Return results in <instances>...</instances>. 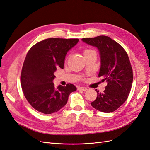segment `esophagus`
Wrapping results in <instances>:
<instances>
[{
    "instance_id": "obj_1",
    "label": "esophagus",
    "mask_w": 150,
    "mask_h": 150,
    "mask_svg": "<svg viewBox=\"0 0 150 150\" xmlns=\"http://www.w3.org/2000/svg\"><path fill=\"white\" fill-rule=\"evenodd\" d=\"M77 89L79 91H86L87 90V89L85 87H78Z\"/></svg>"
}]
</instances>
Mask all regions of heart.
<instances>
[{
	"label": "heart",
	"mask_w": 150,
	"mask_h": 150,
	"mask_svg": "<svg viewBox=\"0 0 150 150\" xmlns=\"http://www.w3.org/2000/svg\"><path fill=\"white\" fill-rule=\"evenodd\" d=\"M93 52H95L93 49H84L83 51V56H86L87 54H89L91 53H93Z\"/></svg>",
	"instance_id": "obj_1"
}]
</instances>
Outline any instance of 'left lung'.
Masks as SVG:
<instances>
[{"label": "left lung", "mask_w": 150, "mask_h": 150, "mask_svg": "<svg viewBox=\"0 0 150 150\" xmlns=\"http://www.w3.org/2000/svg\"><path fill=\"white\" fill-rule=\"evenodd\" d=\"M82 40L98 47L101 63L98 76L103 78V82L106 80L108 83L103 93L97 91V98L91 105L100 112H113L125 103L132 87L133 72L127 53L108 36L83 38Z\"/></svg>", "instance_id": "1"}]
</instances>
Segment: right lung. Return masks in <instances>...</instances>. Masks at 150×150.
<instances>
[{"label": "right lung", "mask_w": 150, "mask_h": 150, "mask_svg": "<svg viewBox=\"0 0 150 150\" xmlns=\"http://www.w3.org/2000/svg\"><path fill=\"white\" fill-rule=\"evenodd\" d=\"M78 42V38H49L30 49L22 67L21 84L26 100L38 112H57L67 104L70 93L76 90L71 83L56 88L52 80L57 68H63L67 52Z\"/></svg>", "instance_id": "right-lung-1"}]
</instances>
